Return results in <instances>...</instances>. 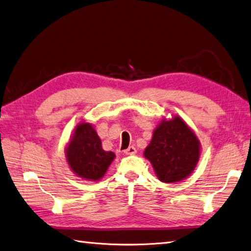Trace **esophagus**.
Wrapping results in <instances>:
<instances>
[{
    "instance_id": "1",
    "label": "esophagus",
    "mask_w": 251,
    "mask_h": 251,
    "mask_svg": "<svg viewBox=\"0 0 251 251\" xmlns=\"http://www.w3.org/2000/svg\"><path fill=\"white\" fill-rule=\"evenodd\" d=\"M125 153H126V155H132V154H135V153H136V148H135V147L131 146V147H129V148H127V149H126V150H125Z\"/></svg>"
}]
</instances>
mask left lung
I'll use <instances>...</instances> for the list:
<instances>
[{"label":"left lung","instance_id":"left-lung-1","mask_svg":"<svg viewBox=\"0 0 251 251\" xmlns=\"http://www.w3.org/2000/svg\"><path fill=\"white\" fill-rule=\"evenodd\" d=\"M200 150L196 134L181 117L175 116L161 120L144 155L151 163L158 180L176 183L192 175L198 164Z\"/></svg>","mask_w":251,"mask_h":251}]
</instances>
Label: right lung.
Returning <instances> with one entry per match:
<instances>
[{
    "mask_svg": "<svg viewBox=\"0 0 251 251\" xmlns=\"http://www.w3.org/2000/svg\"><path fill=\"white\" fill-rule=\"evenodd\" d=\"M65 155L72 172L88 181L101 180L116 156L114 152L102 149L101 139L89 122L76 125Z\"/></svg>",
    "mask_w": 251,
    "mask_h": 251,
    "instance_id": "right-lung-1",
    "label": "right lung"
}]
</instances>
